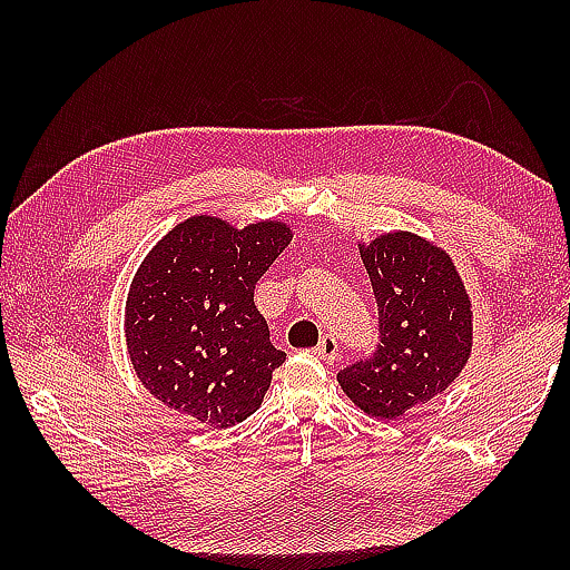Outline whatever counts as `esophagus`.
Returning <instances> with one entry per match:
<instances>
[{
	"mask_svg": "<svg viewBox=\"0 0 570 570\" xmlns=\"http://www.w3.org/2000/svg\"><path fill=\"white\" fill-rule=\"evenodd\" d=\"M313 353H316V355H318L321 360H325V362H333V360L337 357V341H335L333 335H323L318 347L313 350Z\"/></svg>",
	"mask_w": 570,
	"mask_h": 570,
	"instance_id": "34e87169",
	"label": "esophagus"
}]
</instances>
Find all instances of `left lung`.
I'll use <instances>...</instances> for the list:
<instances>
[{
  "label": "left lung",
  "instance_id": "8db88e82",
  "mask_svg": "<svg viewBox=\"0 0 570 570\" xmlns=\"http://www.w3.org/2000/svg\"><path fill=\"white\" fill-rule=\"evenodd\" d=\"M380 308L377 353L337 374L367 416L394 421L443 394L472 353V301L451 254L392 229L357 242Z\"/></svg>",
  "mask_w": 570,
  "mask_h": 570
}]
</instances>
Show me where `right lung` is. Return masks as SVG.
I'll return each mask as SVG.
<instances>
[{"mask_svg": "<svg viewBox=\"0 0 570 570\" xmlns=\"http://www.w3.org/2000/svg\"><path fill=\"white\" fill-rule=\"evenodd\" d=\"M292 239L278 217L237 227L205 213L156 242L125 304L127 353L144 390L210 429L259 409L286 355L269 341L254 284Z\"/></svg>", "mask_w": 570, "mask_h": 570, "instance_id": "obj_1", "label": "right lung"}]
</instances>
